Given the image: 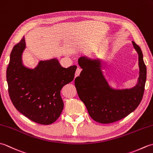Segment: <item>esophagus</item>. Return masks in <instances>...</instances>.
<instances>
[{
  "instance_id": "obj_1",
  "label": "esophagus",
  "mask_w": 153,
  "mask_h": 153,
  "mask_svg": "<svg viewBox=\"0 0 153 153\" xmlns=\"http://www.w3.org/2000/svg\"><path fill=\"white\" fill-rule=\"evenodd\" d=\"M81 71H82V70H81L80 68H77V69H76V74H75V77H77V76H79Z\"/></svg>"
}]
</instances>
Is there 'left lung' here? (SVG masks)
Segmentation results:
<instances>
[{
    "instance_id": "8db88e82",
    "label": "left lung",
    "mask_w": 153,
    "mask_h": 153,
    "mask_svg": "<svg viewBox=\"0 0 153 153\" xmlns=\"http://www.w3.org/2000/svg\"><path fill=\"white\" fill-rule=\"evenodd\" d=\"M139 54L138 83L130 89L114 90L103 76L100 62L81 57L78 64L83 70L75 79L77 94L85 104L89 116L101 123H113L125 118L137 108L143 96L147 79V68L139 45L132 41Z\"/></svg>"
}]
</instances>
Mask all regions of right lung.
I'll list each match as a JSON object with an SVG mask.
<instances>
[{
    "mask_svg": "<svg viewBox=\"0 0 153 153\" xmlns=\"http://www.w3.org/2000/svg\"><path fill=\"white\" fill-rule=\"evenodd\" d=\"M25 47L23 37L11 52L6 70L10 98L15 108L27 118L40 124H51L64 108L60 91L74 79L77 66L65 68L56 59H52L41 61L35 69H29L22 62Z\"/></svg>",
    "mask_w": 153,
    "mask_h": 153,
    "instance_id": "add662e5",
    "label": "right lung"
}]
</instances>
